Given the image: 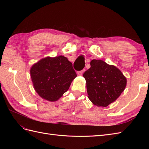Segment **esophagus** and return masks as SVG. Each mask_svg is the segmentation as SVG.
<instances>
[{"label": "esophagus", "instance_id": "1", "mask_svg": "<svg viewBox=\"0 0 149 149\" xmlns=\"http://www.w3.org/2000/svg\"><path fill=\"white\" fill-rule=\"evenodd\" d=\"M84 70H81V71H78V75H79V76H81V75H83V73L84 72Z\"/></svg>", "mask_w": 149, "mask_h": 149}]
</instances>
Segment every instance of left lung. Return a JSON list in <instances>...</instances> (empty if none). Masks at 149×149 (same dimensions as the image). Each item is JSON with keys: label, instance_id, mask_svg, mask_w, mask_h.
<instances>
[{"label": "left lung", "instance_id": "1", "mask_svg": "<svg viewBox=\"0 0 149 149\" xmlns=\"http://www.w3.org/2000/svg\"><path fill=\"white\" fill-rule=\"evenodd\" d=\"M83 74L88 98L98 107L114 102L125 88L127 79L118 68L101 60H93Z\"/></svg>", "mask_w": 149, "mask_h": 149}]
</instances>
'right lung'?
<instances>
[{"mask_svg": "<svg viewBox=\"0 0 149 149\" xmlns=\"http://www.w3.org/2000/svg\"><path fill=\"white\" fill-rule=\"evenodd\" d=\"M33 88L38 95L48 101H58L68 90L77 76L72 63L64 56H47L30 68Z\"/></svg>", "mask_w": 149, "mask_h": 149, "instance_id": "1", "label": "right lung"}]
</instances>
